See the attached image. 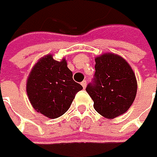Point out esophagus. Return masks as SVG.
Returning a JSON list of instances; mask_svg holds the SVG:
<instances>
[{
    "mask_svg": "<svg viewBox=\"0 0 157 157\" xmlns=\"http://www.w3.org/2000/svg\"><path fill=\"white\" fill-rule=\"evenodd\" d=\"M81 84H82V86L83 87V89H85V88H86V85H87V82H86V81H82V82H81Z\"/></svg>",
    "mask_w": 157,
    "mask_h": 157,
    "instance_id": "obj_1",
    "label": "esophagus"
}]
</instances>
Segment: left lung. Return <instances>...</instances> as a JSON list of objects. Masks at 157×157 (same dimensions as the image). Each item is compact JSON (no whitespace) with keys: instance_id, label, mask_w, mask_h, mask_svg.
<instances>
[{"instance_id":"8db88e82","label":"left lung","mask_w":157,"mask_h":157,"mask_svg":"<svg viewBox=\"0 0 157 157\" xmlns=\"http://www.w3.org/2000/svg\"><path fill=\"white\" fill-rule=\"evenodd\" d=\"M95 75L86 91L98 114L108 119L125 113L133 103L137 80L130 65L113 53L95 59Z\"/></svg>"}]
</instances>
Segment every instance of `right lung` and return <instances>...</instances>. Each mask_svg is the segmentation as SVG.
I'll return each instance as SVG.
<instances>
[{
	"mask_svg": "<svg viewBox=\"0 0 157 157\" xmlns=\"http://www.w3.org/2000/svg\"><path fill=\"white\" fill-rule=\"evenodd\" d=\"M82 89L74 81L66 59L57 61L51 55L35 64L26 83V92L33 108L51 119L64 115Z\"/></svg>",
	"mask_w": 157,
	"mask_h": 157,
	"instance_id": "right-lung-1",
	"label": "right lung"
}]
</instances>
